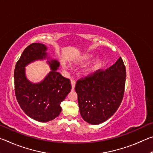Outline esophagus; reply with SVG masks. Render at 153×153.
I'll use <instances>...</instances> for the list:
<instances>
[{
	"instance_id": "esophagus-1",
	"label": "esophagus",
	"mask_w": 153,
	"mask_h": 153,
	"mask_svg": "<svg viewBox=\"0 0 153 153\" xmlns=\"http://www.w3.org/2000/svg\"><path fill=\"white\" fill-rule=\"evenodd\" d=\"M71 86H72V90H74L75 86H76V82H75V80L72 79L71 81Z\"/></svg>"
}]
</instances>
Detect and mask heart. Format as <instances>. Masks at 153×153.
Instances as JSON below:
<instances>
[{"instance_id":"1","label":"heart","mask_w":153,"mask_h":153,"mask_svg":"<svg viewBox=\"0 0 153 153\" xmlns=\"http://www.w3.org/2000/svg\"><path fill=\"white\" fill-rule=\"evenodd\" d=\"M94 58V55H92V54H87V55H84L80 57L77 58L74 60V63L76 65H85L87 63H88L90 61H91L92 59ZM102 59L100 58L95 59L94 61H93L91 63L85 67L84 71H83V74L85 75V76H88V75H90L94 72L97 71L98 69H100V67L102 66L103 65ZM65 68H68V65H65Z\"/></svg>"}]
</instances>
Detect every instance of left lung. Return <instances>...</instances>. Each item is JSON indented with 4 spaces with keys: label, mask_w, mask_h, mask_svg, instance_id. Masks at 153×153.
<instances>
[{
    "label": "left lung",
    "mask_w": 153,
    "mask_h": 153,
    "mask_svg": "<svg viewBox=\"0 0 153 153\" xmlns=\"http://www.w3.org/2000/svg\"><path fill=\"white\" fill-rule=\"evenodd\" d=\"M126 71L121 57L105 71L78 80L75 90L80 115L84 121L98 125L108 120L122 101Z\"/></svg>",
    "instance_id": "8db88e82"
}]
</instances>
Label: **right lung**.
I'll return each mask as SVG.
<instances>
[{
    "mask_svg": "<svg viewBox=\"0 0 153 153\" xmlns=\"http://www.w3.org/2000/svg\"><path fill=\"white\" fill-rule=\"evenodd\" d=\"M48 48L41 43H33L23 52L14 72L15 92L22 109L30 118L47 122L61 112V102L71 91L70 80L57 71L60 63L51 58ZM46 60L51 71L42 81L33 83L27 79L25 67L37 60Z\"/></svg>",
    "mask_w": 153,
    "mask_h": 153,
    "instance_id": "obj_1",
    "label": "right lung"
}]
</instances>
